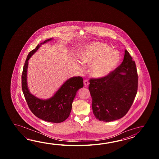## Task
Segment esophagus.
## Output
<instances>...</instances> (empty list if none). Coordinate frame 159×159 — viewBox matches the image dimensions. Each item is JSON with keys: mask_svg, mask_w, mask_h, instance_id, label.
<instances>
[{"mask_svg": "<svg viewBox=\"0 0 159 159\" xmlns=\"http://www.w3.org/2000/svg\"><path fill=\"white\" fill-rule=\"evenodd\" d=\"M84 85L85 86H88V85L89 84V82L87 80H84Z\"/></svg>", "mask_w": 159, "mask_h": 159, "instance_id": "obj_1", "label": "esophagus"}]
</instances>
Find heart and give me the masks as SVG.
Returning a JSON list of instances; mask_svg holds the SVG:
<instances>
[{
	"instance_id": "1",
	"label": "heart",
	"mask_w": 159,
	"mask_h": 159,
	"mask_svg": "<svg viewBox=\"0 0 159 159\" xmlns=\"http://www.w3.org/2000/svg\"><path fill=\"white\" fill-rule=\"evenodd\" d=\"M82 61L90 65V73L97 78H103L111 72L119 61V55L111 51L107 45L101 42H93L83 48Z\"/></svg>"
}]
</instances>
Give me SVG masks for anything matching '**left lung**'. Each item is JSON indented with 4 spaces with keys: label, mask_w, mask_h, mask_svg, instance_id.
I'll return each instance as SVG.
<instances>
[{
    "label": "left lung",
    "mask_w": 159,
    "mask_h": 159,
    "mask_svg": "<svg viewBox=\"0 0 159 159\" xmlns=\"http://www.w3.org/2000/svg\"><path fill=\"white\" fill-rule=\"evenodd\" d=\"M122 64L106 77L90 80L92 109L100 121L122 118L131 108L138 87L135 61L125 50Z\"/></svg>",
    "instance_id": "left-lung-1"
}]
</instances>
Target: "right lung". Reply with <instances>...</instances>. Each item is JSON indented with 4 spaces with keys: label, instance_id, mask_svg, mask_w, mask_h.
<instances>
[{
    "label": "right lung",
    "instance_id": "obj_1",
    "mask_svg": "<svg viewBox=\"0 0 159 159\" xmlns=\"http://www.w3.org/2000/svg\"><path fill=\"white\" fill-rule=\"evenodd\" d=\"M52 39H49L40 45H37L36 48L30 51L27 56L21 75V88L28 106L34 115L47 122L61 123L68 118L70 114L72 103L76 93L80 89L84 87L83 78L73 77L68 79L52 97L44 100L30 94L27 86L28 60L42 44Z\"/></svg>",
    "mask_w": 159,
    "mask_h": 159
}]
</instances>
